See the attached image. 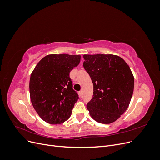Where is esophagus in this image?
<instances>
[{"label": "esophagus", "instance_id": "obj_1", "mask_svg": "<svg viewBox=\"0 0 160 160\" xmlns=\"http://www.w3.org/2000/svg\"><path fill=\"white\" fill-rule=\"evenodd\" d=\"M79 95H80L81 97L83 96V91L81 90V91L79 92Z\"/></svg>", "mask_w": 160, "mask_h": 160}]
</instances>
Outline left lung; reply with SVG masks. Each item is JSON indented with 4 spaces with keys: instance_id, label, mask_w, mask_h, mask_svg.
<instances>
[{
    "instance_id": "1",
    "label": "left lung",
    "mask_w": 160,
    "mask_h": 160,
    "mask_svg": "<svg viewBox=\"0 0 160 160\" xmlns=\"http://www.w3.org/2000/svg\"><path fill=\"white\" fill-rule=\"evenodd\" d=\"M83 67L93 84V98L87 104L91 118L108 124L128 109L132 98L134 78L129 65L114 55H84Z\"/></svg>"
}]
</instances>
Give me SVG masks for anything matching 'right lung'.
I'll return each instance as SVG.
<instances>
[{"label":"right lung","instance_id":"right-lung-1","mask_svg":"<svg viewBox=\"0 0 160 160\" xmlns=\"http://www.w3.org/2000/svg\"><path fill=\"white\" fill-rule=\"evenodd\" d=\"M80 59L79 55H49L33 70L29 82L31 103L45 122L59 124L70 118L79 95L72 89L69 73Z\"/></svg>","mask_w":160,"mask_h":160}]
</instances>
